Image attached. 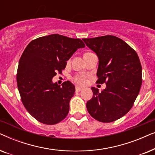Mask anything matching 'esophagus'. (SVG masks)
I'll use <instances>...</instances> for the list:
<instances>
[{
	"instance_id": "34e87169",
	"label": "esophagus",
	"mask_w": 155,
	"mask_h": 155,
	"mask_svg": "<svg viewBox=\"0 0 155 155\" xmlns=\"http://www.w3.org/2000/svg\"><path fill=\"white\" fill-rule=\"evenodd\" d=\"M82 90V87H75V91L76 92H80V91H81Z\"/></svg>"
}]
</instances>
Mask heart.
Listing matches in <instances>:
<instances>
[{"label": "heart", "mask_w": 155, "mask_h": 155, "mask_svg": "<svg viewBox=\"0 0 155 155\" xmlns=\"http://www.w3.org/2000/svg\"><path fill=\"white\" fill-rule=\"evenodd\" d=\"M73 81L78 84H83L86 82V78L84 75H78L73 78Z\"/></svg>", "instance_id": "b5f03b06"}]
</instances>
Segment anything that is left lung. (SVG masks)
I'll use <instances>...</instances> for the list:
<instances>
[{
  "label": "left lung",
  "mask_w": 155,
  "mask_h": 155,
  "mask_svg": "<svg viewBox=\"0 0 155 155\" xmlns=\"http://www.w3.org/2000/svg\"><path fill=\"white\" fill-rule=\"evenodd\" d=\"M82 40L98 56L97 82L107 85L101 92L91 88L93 97L87 102V109L99 121L113 122L130 111L139 94L142 84L139 57L128 44L115 36Z\"/></svg>",
  "instance_id": "1"
}]
</instances>
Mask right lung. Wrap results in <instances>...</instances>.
Here are the masks:
<instances>
[{
	"label": "right lung",
	"instance_id": "obj_1",
	"mask_svg": "<svg viewBox=\"0 0 155 155\" xmlns=\"http://www.w3.org/2000/svg\"><path fill=\"white\" fill-rule=\"evenodd\" d=\"M85 45L80 39L54 34L32 40L19 61L17 84L27 111L38 121L54 125L66 117L75 92L70 81L52 82L66 66L78 48Z\"/></svg>",
	"mask_w": 155,
	"mask_h": 155
}]
</instances>
